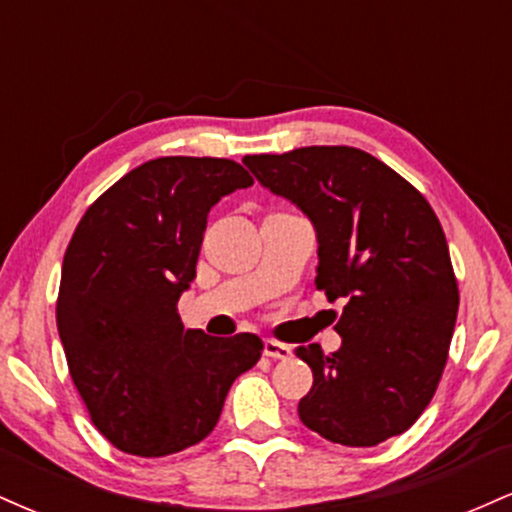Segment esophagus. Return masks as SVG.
<instances>
[{
  "label": "esophagus",
  "mask_w": 512,
  "mask_h": 512,
  "mask_svg": "<svg viewBox=\"0 0 512 512\" xmlns=\"http://www.w3.org/2000/svg\"><path fill=\"white\" fill-rule=\"evenodd\" d=\"M264 356L279 358V361H284V358L291 356V349L286 344L276 342V339H264Z\"/></svg>",
  "instance_id": "34e87169"
}]
</instances>
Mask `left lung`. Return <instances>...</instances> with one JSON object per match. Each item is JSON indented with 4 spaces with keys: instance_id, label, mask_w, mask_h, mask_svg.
Segmentation results:
<instances>
[{
    "instance_id": "8db88e82",
    "label": "left lung",
    "mask_w": 512,
    "mask_h": 512,
    "mask_svg": "<svg viewBox=\"0 0 512 512\" xmlns=\"http://www.w3.org/2000/svg\"><path fill=\"white\" fill-rule=\"evenodd\" d=\"M243 163L313 221L315 286L330 303L346 301L334 325L339 351L296 349L313 370L298 416L349 448L399 436L436 395L460 308L436 211L402 175L354 146H303Z\"/></svg>"
}]
</instances>
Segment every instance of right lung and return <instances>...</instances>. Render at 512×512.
<instances>
[{"label": "right lung", "mask_w": 512, "mask_h": 512, "mask_svg": "<svg viewBox=\"0 0 512 512\" xmlns=\"http://www.w3.org/2000/svg\"><path fill=\"white\" fill-rule=\"evenodd\" d=\"M250 185L228 158L163 156L81 216L64 252L57 330L93 426L117 450L163 457L197 445L233 380L260 361L257 334L209 337L178 315L211 207Z\"/></svg>", "instance_id": "add662e5"}]
</instances>
